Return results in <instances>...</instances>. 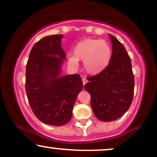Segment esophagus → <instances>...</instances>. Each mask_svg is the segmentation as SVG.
Masks as SVG:
<instances>
[{"mask_svg":"<svg viewBox=\"0 0 157 157\" xmlns=\"http://www.w3.org/2000/svg\"><path fill=\"white\" fill-rule=\"evenodd\" d=\"M88 82V80L86 78V77H83V78H82V83H83V86L85 84H86Z\"/></svg>","mask_w":157,"mask_h":157,"instance_id":"1","label":"esophagus"}]
</instances>
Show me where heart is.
I'll return each instance as SVG.
<instances>
[{"label":"heart","mask_w":157,"mask_h":157,"mask_svg":"<svg viewBox=\"0 0 157 157\" xmlns=\"http://www.w3.org/2000/svg\"><path fill=\"white\" fill-rule=\"evenodd\" d=\"M74 56L68 58L72 66L78 60H83V68L87 73L96 75L101 73L109 65L111 57V48L105 40L86 38L80 41L74 48Z\"/></svg>","instance_id":"obj_1"}]
</instances>
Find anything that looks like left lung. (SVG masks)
<instances>
[{
	"mask_svg": "<svg viewBox=\"0 0 157 157\" xmlns=\"http://www.w3.org/2000/svg\"><path fill=\"white\" fill-rule=\"evenodd\" d=\"M112 55L101 73L88 77L84 86L91 95L94 113L102 122L117 120L128 111L134 96V77L131 61L125 48L113 35Z\"/></svg>",
	"mask_w": 157,
	"mask_h": 157,
	"instance_id": "8db88e82",
	"label": "left lung"
}]
</instances>
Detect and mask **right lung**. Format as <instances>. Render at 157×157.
I'll list each match as a JSON object with an SVG mask.
<instances>
[{"mask_svg":"<svg viewBox=\"0 0 157 157\" xmlns=\"http://www.w3.org/2000/svg\"><path fill=\"white\" fill-rule=\"evenodd\" d=\"M63 35L46 36L32 47L26 68V92L30 107L40 121L54 126L67 124L78 94L79 75L60 76L66 53Z\"/></svg>","mask_w":157,"mask_h":157,"instance_id":"right-lung-1","label":"right lung"}]
</instances>
